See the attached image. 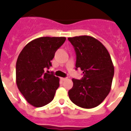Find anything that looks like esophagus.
<instances>
[{"mask_svg":"<svg viewBox=\"0 0 131 131\" xmlns=\"http://www.w3.org/2000/svg\"><path fill=\"white\" fill-rule=\"evenodd\" d=\"M61 79H62V81H66V80L67 79V78H64V77H62V78H61Z\"/></svg>","mask_w":131,"mask_h":131,"instance_id":"34e87169","label":"esophagus"}]
</instances>
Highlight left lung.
Segmentation results:
<instances>
[{"mask_svg": "<svg viewBox=\"0 0 131 131\" xmlns=\"http://www.w3.org/2000/svg\"><path fill=\"white\" fill-rule=\"evenodd\" d=\"M76 53V69L83 71L81 80L72 79L73 86L68 92L73 103L83 108H93L106 98L112 86L114 67L106 47L87 35L69 37Z\"/></svg>", "mask_w": 131, "mask_h": 131, "instance_id": "1", "label": "left lung"}]
</instances>
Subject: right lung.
Returning <instances> with one entry per match:
<instances>
[{"mask_svg": "<svg viewBox=\"0 0 131 131\" xmlns=\"http://www.w3.org/2000/svg\"><path fill=\"white\" fill-rule=\"evenodd\" d=\"M66 38L42 37L27 44L16 62V84L29 104L39 107L52 101L60 79L45 73Z\"/></svg>", "mask_w": 131, "mask_h": 131, "instance_id": "obj_1", "label": "right lung"}]
</instances>
